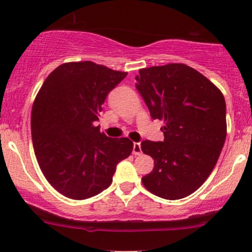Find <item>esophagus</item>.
Returning <instances> with one entry per match:
<instances>
[{
    "label": "esophagus",
    "mask_w": 252,
    "mask_h": 252,
    "mask_svg": "<svg viewBox=\"0 0 252 252\" xmlns=\"http://www.w3.org/2000/svg\"><path fill=\"white\" fill-rule=\"evenodd\" d=\"M132 154L134 155H141L142 154V149H141V143L135 142L134 147H132Z\"/></svg>",
    "instance_id": "1"
}]
</instances>
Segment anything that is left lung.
I'll return each instance as SVG.
<instances>
[{
  "label": "left lung",
  "mask_w": 252,
  "mask_h": 252,
  "mask_svg": "<svg viewBox=\"0 0 252 252\" xmlns=\"http://www.w3.org/2000/svg\"><path fill=\"white\" fill-rule=\"evenodd\" d=\"M136 89L153 120L163 121L162 142L143 141L141 149L154 158L142 178L147 189L176 200L206 181L226 138V104L213 83L185 63L142 68Z\"/></svg>",
  "instance_id": "left-lung-1"
}]
</instances>
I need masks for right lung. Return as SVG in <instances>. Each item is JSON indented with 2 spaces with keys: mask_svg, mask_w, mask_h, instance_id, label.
I'll return each mask as SVG.
<instances>
[{
  "mask_svg": "<svg viewBox=\"0 0 252 252\" xmlns=\"http://www.w3.org/2000/svg\"><path fill=\"white\" fill-rule=\"evenodd\" d=\"M126 72L92 62L66 63L46 78L32 109V140L43 175L74 200L111 185L116 166L131 154L126 137L111 138L94 126L106 96Z\"/></svg>",
  "mask_w": 252,
  "mask_h": 252,
  "instance_id": "obj_1",
  "label": "right lung"
}]
</instances>
